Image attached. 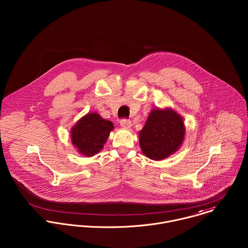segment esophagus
I'll use <instances>...</instances> for the list:
<instances>
[{
  "mask_svg": "<svg viewBox=\"0 0 248 248\" xmlns=\"http://www.w3.org/2000/svg\"><path fill=\"white\" fill-rule=\"evenodd\" d=\"M120 125H121L122 128L129 129V128H131V126H132V122H131V120H129V119H122V120L120 121Z\"/></svg>",
  "mask_w": 248,
  "mask_h": 248,
  "instance_id": "34e87169",
  "label": "esophagus"
}]
</instances>
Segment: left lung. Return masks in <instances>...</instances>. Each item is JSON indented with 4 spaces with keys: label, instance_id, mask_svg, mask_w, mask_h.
<instances>
[{
    "label": "left lung",
    "instance_id": "8db88e82",
    "mask_svg": "<svg viewBox=\"0 0 248 248\" xmlns=\"http://www.w3.org/2000/svg\"><path fill=\"white\" fill-rule=\"evenodd\" d=\"M184 137L182 116L171 108H156L151 110L140 132V146L148 158L162 160L177 152Z\"/></svg>",
    "mask_w": 248,
    "mask_h": 248
}]
</instances>
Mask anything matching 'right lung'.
<instances>
[{
  "instance_id": "1",
  "label": "right lung",
  "mask_w": 248,
  "mask_h": 248,
  "mask_svg": "<svg viewBox=\"0 0 248 248\" xmlns=\"http://www.w3.org/2000/svg\"><path fill=\"white\" fill-rule=\"evenodd\" d=\"M113 124L102 118L97 112H89L71 128V140L77 152L91 157L104 147Z\"/></svg>"
}]
</instances>
